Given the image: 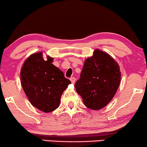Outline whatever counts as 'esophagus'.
<instances>
[{"label": "esophagus", "instance_id": "esophagus-1", "mask_svg": "<svg viewBox=\"0 0 147 147\" xmlns=\"http://www.w3.org/2000/svg\"><path fill=\"white\" fill-rule=\"evenodd\" d=\"M70 81L71 82V83H74V82H75V81H76V78L74 77L71 78H70Z\"/></svg>", "mask_w": 147, "mask_h": 147}]
</instances>
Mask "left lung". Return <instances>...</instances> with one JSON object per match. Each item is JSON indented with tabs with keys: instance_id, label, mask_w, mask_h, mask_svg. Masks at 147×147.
Returning a JSON list of instances; mask_svg holds the SVG:
<instances>
[{
	"instance_id": "left-lung-1",
	"label": "left lung",
	"mask_w": 147,
	"mask_h": 147,
	"mask_svg": "<svg viewBox=\"0 0 147 147\" xmlns=\"http://www.w3.org/2000/svg\"><path fill=\"white\" fill-rule=\"evenodd\" d=\"M120 80L121 73L117 62L109 54L96 49L94 55L84 62L75 88L82 96L84 105L98 110L112 100Z\"/></svg>"
}]
</instances>
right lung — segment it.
Listing matches in <instances>:
<instances>
[{
    "instance_id": "right-lung-1",
    "label": "right lung",
    "mask_w": 147,
    "mask_h": 147,
    "mask_svg": "<svg viewBox=\"0 0 147 147\" xmlns=\"http://www.w3.org/2000/svg\"><path fill=\"white\" fill-rule=\"evenodd\" d=\"M53 58L33 53L24 62L21 70L22 88L34 107L51 112L59 107L61 96L71 82L63 71L51 63Z\"/></svg>"
}]
</instances>
